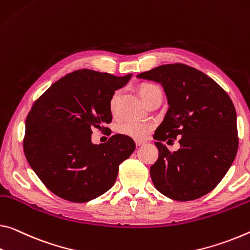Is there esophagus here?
Listing matches in <instances>:
<instances>
[{"instance_id":"1","label":"esophagus","mask_w":250,"mask_h":250,"mask_svg":"<svg viewBox=\"0 0 250 250\" xmlns=\"http://www.w3.org/2000/svg\"><path fill=\"white\" fill-rule=\"evenodd\" d=\"M146 142L145 141H142V140H136V145L137 146H142V145H145Z\"/></svg>"}]
</instances>
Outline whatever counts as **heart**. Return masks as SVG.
Here are the masks:
<instances>
[{
  "label": "heart",
  "mask_w": 250,
  "mask_h": 250,
  "mask_svg": "<svg viewBox=\"0 0 250 250\" xmlns=\"http://www.w3.org/2000/svg\"><path fill=\"white\" fill-rule=\"evenodd\" d=\"M138 92H139L142 100L146 102L154 94L160 92L159 86L149 82H142L138 85ZM121 91L116 90L111 94L109 99V110L112 116H117L119 112V105H120ZM153 124L150 121H126L119 126V132L125 136L132 138L136 140H145L148 138L149 133L151 132Z\"/></svg>",
  "instance_id": "heart-1"
}]
</instances>
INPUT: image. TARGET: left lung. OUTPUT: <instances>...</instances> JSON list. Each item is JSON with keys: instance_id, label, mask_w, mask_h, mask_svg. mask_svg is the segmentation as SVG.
<instances>
[{"instance_id": "8db88e82", "label": "left lung", "mask_w": 250, "mask_h": 250, "mask_svg": "<svg viewBox=\"0 0 250 250\" xmlns=\"http://www.w3.org/2000/svg\"><path fill=\"white\" fill-rule=\"evenodd\" d=\"M138 78L160 82L169 109L153 134L159 150L150 167L154 187L178 201L195 200L217 187L238 150L237 116L228 93L210 77L192 66L171 63ZM178 138L181 148L164 145Z\"/></svg>"}]
</instances>
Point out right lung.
<instances>
[{"label": "right lung", "mask_w": 250, "mask_h": 250, "mask_svg": "<svg viewBox=\"0 0 250 250\" xmlns=\"http://www.w3.org/2000/svg\"><path fill=\"white\" fill-rule=\"evenodd\" d=\"M130 78L77 70L34 101L26 117L23 150L31 168L54 195L81 204L114 185L119 166L136 144L125 134H114L105 144L93 145L91 133L108 131L105 125L112 121L109 99Z\"/></svg>", "instance_id": "obj_1"}]
</instances>
